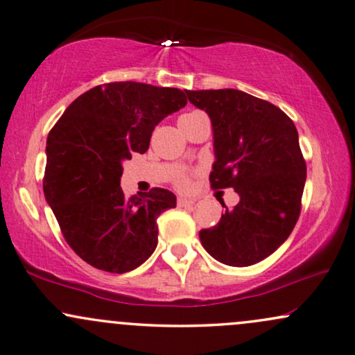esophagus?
<instances>
[{
  "label": "esophagus",
  "instance_id": "34e87169",
  "mask_svg": "<svg viewBox=\"0 0 355 355\" xmlns=\"http://www.w3.org/2000/svg\"><path fill=\"white\" fill-rule=\"evenodd\" d=\"M194 202H196V199H191V198H178L177 199L178 207H189V206H193Z\"/></svg>",
  "mask_w": 355,
  "mask_h": 355
}]
</instances>
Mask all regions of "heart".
<instances>
[{
  "mask_svg": "<svg viewBox=\"0 0 355 355\" xmlns=\"http://www.w3.org/2000/svg\"><path fill=\"white\" fill-rule=\"evenodd\" d=\"M199 114L202 112H189V114H184V116L180 117V121H184V119H189V117H194V116H199ZM178 121V122H180ZM175 187L180 189H187L189 187V183H191V177L188 175V173H178L175 177Z\"/></svg>",
  "mask_w": 355,
  "mask_h": 355,
  "instance_id": "obj_1",
  "label": "heart"
}]
</instances>
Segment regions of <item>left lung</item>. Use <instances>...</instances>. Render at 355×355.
Listing matches in <instances>:
<instances>
[{"label": "left lung", "mask_w": 355, "mask_h": 355, "mask_svg": "<svg viewBox=\"0 0 355 355\" xmlns=\"http://www.w3.org/2000/svg\"><path fill=\"white\" fill-rule=\"evenodd\" d=\"M184 92L212 122V189L239 194L233 209L222 202L216 227L199 232L202 246L225 266L261 262L286 241L301 214L307 167L297 130L275 104L239 89Z\"/></svg>", "instance_id": "obj_1"}]
</instances>
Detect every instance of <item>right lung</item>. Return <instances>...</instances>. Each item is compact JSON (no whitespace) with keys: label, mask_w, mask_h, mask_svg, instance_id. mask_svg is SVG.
<instances>
[{"label":"right lung","mask_w":355,"mask_h":355,"mask_svg":"<svg viewBox=\"0 0 355 355\" xmlns=\"http://www.w3.org/2000/svg\"><path fill=\"white\" fill-rule=\"evenodd\" d=\"M187 104L178 88L98 85L69 106L46 139L44 198L69 246L99 270L125 273L157 246V217L175 207L164 188L125 198L122 161L146 153L154 127Z\"/></svg>","instance_id":"1"}]
</instances>
